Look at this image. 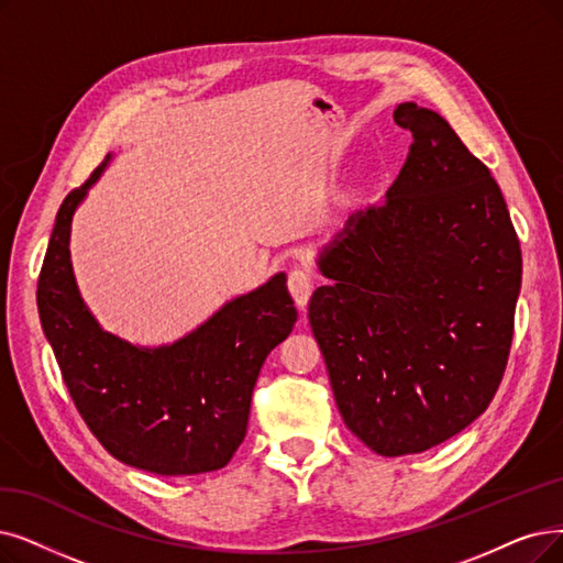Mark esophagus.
Wrapping results in <instances>:
<instances>
[{"instance_id": "esophagus-1", "label": "esophagus", "mask_w": 563, "mask_h": 563, "mask_svg": "<svg viewBox=\"0 0 563 563\" xmlns=\"http://www.w3.org/2000/svg\"><path fill=\"white\" fill-rule=\"evenodd\" d=\"M288 288H290V296H294L296 305H298L300 309H305L307 302H309L311 290H313V275H311V269H307V267H294V269H290V275H288Z\"/></svg>"}]
</instances>
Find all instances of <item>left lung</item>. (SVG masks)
<instances>
[{"instance_id":"obj_1","label":"left lung","mask_w":563,"mask_h":563,"mask_svg":"<svg viewBox=\"0 0 563 563\" xmlns=\"http://www.w3.org/2000/svg\"><path fill=\"white\" fill-rule=\"evenodd\" d=\"M413 143L380 206L319 254L309 325L349 430L374 453H422L497 393L522 286L520 240L487 166L439 112L399 103Z\"/></svg>"}]
</instances>
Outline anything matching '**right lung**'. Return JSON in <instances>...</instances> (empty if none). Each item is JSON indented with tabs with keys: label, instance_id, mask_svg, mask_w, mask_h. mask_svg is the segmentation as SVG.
Wrapping results in <instances>:
<instances>
[{
	"label": "right lung",
	"instance_id": "add662e5",
	"mask_svg": "<svg viewBox=\"0 0 563 563\" xmlns=\"http://www.w3.org/2000/svg\"><path fill=\"white\" fill-rule=\"evenodd\" d=\"M108 164L110 154L57 212L36 286L41 328L76 409L112 457L156 476L208 474L244 441L258 372L298 309L277 273L173 344L136 346L103 330L78 290L69 240Z\"/></svg>",
	"mask_w": 563,
	"mask_h": 563
}]
</instances>
